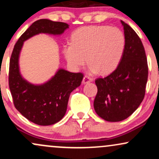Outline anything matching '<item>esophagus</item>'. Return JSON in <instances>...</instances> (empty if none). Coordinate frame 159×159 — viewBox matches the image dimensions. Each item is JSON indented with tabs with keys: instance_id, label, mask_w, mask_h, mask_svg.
Wrapping results in <instances>:
<instances>
[{
	"instance_id": "1",
	"label": "esophagus",
	"mask_w": 159,
	"mask_h": 159,
	"mask_svg": "<svg viewBox=\"0 0 159 159\" xmlns=\"http://www.w3.org/2000/svg\"><path fill=\"white\" fill-rule=\"evenodd\" d=\"M92 81V78L88 77V76L85 75L84 77L83 78V81H82V83L83 84H87V83H90V82Z\"/></svg>"
}]
</instances>
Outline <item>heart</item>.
Here are the masks:
<instances>
[{
    "label": "heart",
    "instance_id": "heart-1",
    "mask_svg": "<svg viewBox=\"0 0 159 159\" xmlns=\"http://www.w3.org/2000/svg\"><path fill=\"white\" fill-rule=\"evenodd\" d=\"M71 39L72 43L63 46L66 61L75 69L88 61L91 72H112L119 65L125 49L123 33L107 25L81 27L72 33Z\"/></svg>",
    "mask_w": 159,
    "mask_h": 159
}]
</instances>
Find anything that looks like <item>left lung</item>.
Returning a JSON list of instances; mask_svg holds the SVG:
<instances>
[{
  "label": "left lung",
  "mask_w": 159,
  "mask_h": 159,
  "mask_svg": "<svg viewBox=\"0 0 159 159\" xmlns=\"http://www.w3.org/2000/svg\"><path fill=\"white\" fill-rule=\"evenodd\" d=\"M125 44L119 65L112 73L95 81L98 92L93 106L96 114L108 122H119L131 116L145 96L148 78L147 56L136 32L121 21Z\"/></svg>",
  "instance_id": "left-lung-1"
}]
</instances>
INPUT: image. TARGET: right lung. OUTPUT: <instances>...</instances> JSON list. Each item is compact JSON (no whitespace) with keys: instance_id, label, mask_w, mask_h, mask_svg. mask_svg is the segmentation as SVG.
<instances>
[{"instance_id":"obj_1","label":"right lung","mask_w":159,"mask_h":159,"mask_svg":"<svg viewBox=\"0 0 159 159\" xmlns=\"http://www.w3.org/2000/svg\"><path fill=\"white\" fill-rule=\"evenodd\" d=\"M69 27L66 23L39 19L19 37L10 61L9 87L16 108L27 120L39 125H50L64 116L69 95L81 85L84 75L61 69L48 82L34 85L25 81L19 72V57L24 42L36 34L59 35Z\"/></svg>"}]
</instances>
